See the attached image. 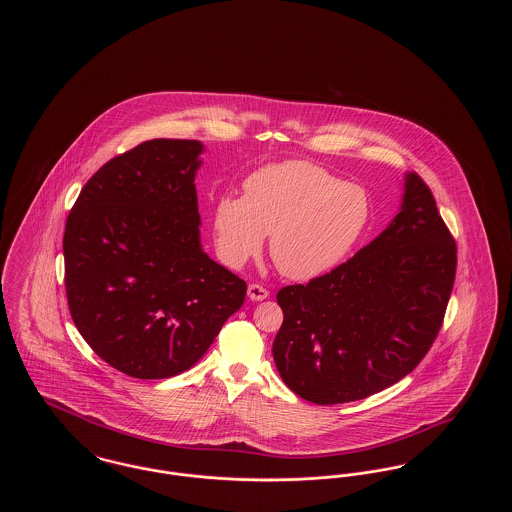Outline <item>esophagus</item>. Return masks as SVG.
I'll return each instance as SVG.
<instances>
[{
	"instance_id": "1",
	"label": "esophagus",
	"mask_w": 512,
	"mask_h": 512,
	"mask_svg": "<svg viewBox=\"0 0 512 512\" xmlns=\"http://www.w3.org/2000/svg\"><path fill=\"white\" fill-rule=\"evenodd\" d=\"M247 297H249L251 301H263V299H267L268 297V290L267 288H263V286H259V284H249Z\"/></svg>"
}]
</instances>
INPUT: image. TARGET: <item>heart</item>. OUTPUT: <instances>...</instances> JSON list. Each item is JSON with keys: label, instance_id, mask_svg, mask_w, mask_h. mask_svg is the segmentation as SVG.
I'll return each mask as SVG.
<instances>
[{"label": "heart", "instance_id": "1", "mask_svg": "<svg viewBox=\"0 0 512 512\" xmlns=\"http://www.w3.org/2000/svg\"><path fill=\"white\" fill-rule=\"evenodd\" d=\"M370 219L365 188L309 161L270 163L244 180V197L222 195L213 211L215 242L230 267L259 253L293 280H313L340 265Z\"/></svg>", "mask_w": 512, "mask_h": 512}]
</instances>
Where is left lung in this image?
<instances>
[{
    "label": "left lung",
    "mask_w": 512,
    "mask_h": 512,
    "mask_svg": "<svg viewBox=\"0 0 512 512\" xmlns=\"http://www.w3.org/2000/svg\"><path fill=\"white\" fill-rule=\"evenodd\" d=\"M457 272V244L426 182L409 172L401 211L340 267L282 288L272 355L305 401L338 405L413 372L438 338Z\"/></svg>",
    "instance_id": "obj_1"
}]
</instances>
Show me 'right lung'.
<instances>
[{"label": "right lung", "instance_id": "add662e5", "mask_svg": "<svg viewBox=\"0 0 512 512\" xmlns=\"http://www.w3.org/2000/svg\"><path fill=\"white\" fill-rule=\"evenodd\" d=\"M203 144L149 140L82 188L63 236L73 322L107 365L140 380L194 366L244 305V280L199 240Z\"/></svg>", "mask_w": 512, "mask_h": 512}]
</instances>
